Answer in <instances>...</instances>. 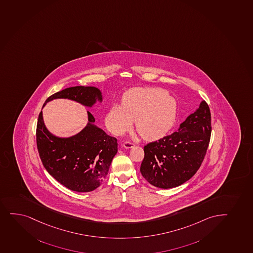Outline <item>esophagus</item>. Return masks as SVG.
Listing matches in <instances>:
<instances>
[{"instance_id":"esophagus-1","label":"esophagus","mask_w":253,"mask_h":253,"mask_svg":"<svg viewBox=\"0 0 253 253\" xmlns=\"http://www.w3.org/2000/svg\"><path fill=\"white\" fill-rule=\"evenodd\" d=\"M134 145H135L133 143L129 142V141H126V142L124 143V147L126 148V149H131Z\"/></svg>"}]
</instances>
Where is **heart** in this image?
<instances>
[{
    "mask_svg": "<svg viewBox=\"0 0 253 253\" xmlns=\"http://www.w3.org/2000/svg\"><path fill=\"white\" fill-rule=\"evenodd\" d=\"M177 113L173 97L162 88L135 87L126 91L122 104H114L106 115V125L115 135L136 128L147 140L165 136L172 128Z\"/></svg>",
    "mask_w": 253,
    "mask_h": 253,
    "instance_id": "heart-1",
    "label": "heart"
}]
</instances>
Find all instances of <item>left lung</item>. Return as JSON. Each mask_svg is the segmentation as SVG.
<instances>
[{"mask_svg":"<svg viewBox=\"0 0 253 253\" xmlns=\"http://www.w3.org/2000/svg\"><path fill=\"white\" fill-rule=\"evenodd\" d=\"M211 114L205 101L178 129L144 147L140 172L160 188L178 187L196 173L205 159L211 135Z\"/></svg>","mask_w":253,"mask_h":253,"instance_id":"8db88e82","label":"left lung"}]
</instances>
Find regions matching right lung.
I'll list each match as a JSON object with an SVG mask.
<instances>
[{
    "instance_id": "add662e5",
    "label": "right lung",
    "mask_w": 253,
    "mask_h": 253,
    "mask_svg": "<svg viewBox=\"0 0 253 253\" xmlns=\"http://www.w3.org/2000/svg\"><path fill=\"white\" fill-rule=\"evenodd\" d=\"M58 98L72 100L90 108L97 101H102L98 88L78 85L53 94L43 105ZM87 115V125L83 130L61 138L47 129L41 111L36 129L38 151L44 168L60 184L79 193L91 192L102 184L118 151L116 138L94 125L95 119L88 111Z\"/></svg>"
}]
</instances>
